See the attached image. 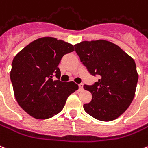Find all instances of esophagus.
Returning a JSON list of instances; mask_svg holds the SVG:
<instances>
[{"instance_id":"1","label":"esophagus","mask_w":148,"mask_h":148,"mask_svg":"<svg viewBox=\"0 0 148 148\" xmlns=\"http://www.w3.org/2000/svg\"><path fill=\"white\" fill-rule=\"evenodd\" d=\"M78 86H79V89H80V90H82V89H83V84H82V83L79 84Z\"/></svg>"}]
</instances>
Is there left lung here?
<instances>
[{"label": "left lung", "instance_id": "obj_1", "mask_svg": "<svg viewBox=\"0 0 148 148\" xmlns=\"http://www.w3.org/2000/svg\"><path fill=\"white\" fill-rule=\"evenodd\" d=\"M75 51L89 73L99 79L84 88L92 100L84 105V111L95 119L112 121L131 104L138 74L134 59L116 44L106 40L84 41L76 44Z\"/></svg>", "mask_w": 148, "mask_h": 148}]
</instances>
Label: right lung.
Instances as JSON below:
<instances>
[{"label":"right lung","instance_id":"obj_1","mask_svg":"<svg viewBox=\"0 0 148 148\" xmlns=\"http://www.w3.org/2000/svg\"><path fill=\"white\" fill-rule=\"evenodd\" d=\"M74 50L71 44L44 37L32 42L14 56L10 73L14 96L31 116L44 119L58 114L68 96L78 89L74 82L60 80V62ZM53 76L58 80L54 81Z\"/></svg>","mask_w":148,"mask_h":148}]
</instances>
